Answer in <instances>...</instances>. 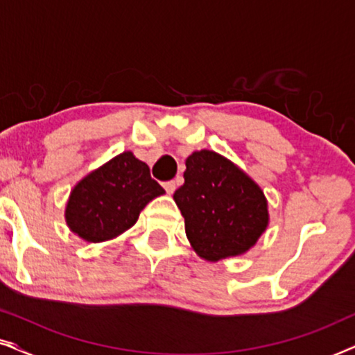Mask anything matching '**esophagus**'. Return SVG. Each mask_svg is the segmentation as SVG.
Segmentation results:
<instances>
[{
	"label": "esophagus",
	"instance_id": "34e87169",
	"mask_svg": "<svg viewBox=\"0 0 355 355\" xmlns=\"http://www.w3.org/2000/svg\"><path fill=\"white\" fill-rule=\"evenodd\" d=\"M163 187H164V191H166L168 193H173L174 191H176V181H168V182H164Z\"/></svg>",
	"mask_w": 355,
	"mask_h": 355
}]
</instances>
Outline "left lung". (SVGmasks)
Listing matches in <instances>:
<instances>
[{
	"instance_id": "8db88e82",
	"label": "left lung",
	"mask_w": 355,
	"mask_h": 355,
	"mask_svg": "<svg viewBox=\"0 0 355 355\" xmlns=\"http://www.w3.org/2000/svg\"><path fill=\"white\" fill-rule=\"evenodd\" d=\"M173 197L192 249L208 261L244 254L268 226V203L259 184L211 150L186 159L184 184Z\"/></svg>"
}]
</instances>
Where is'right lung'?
Here are the masks:
<instances>
[{
    "label": "right lung",
    "mask_w": 355,
    "mask_h": 355,
    "mask_svg": "<svg viewBox=\"0 0 355 355\" xmlns=\"http://www.w3.org/2000/svg\"><path fill=\"white\" fill-rule=\"evenodd\" d=\"M163 193L147 164L124 152L76 184L66 223L87 242L110 241L132 227L145 205Z\"/></svg>",
    "instance_id": "obj_1"
}]
</instances>
